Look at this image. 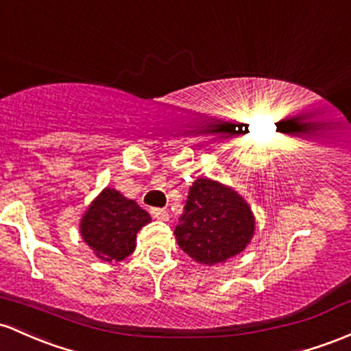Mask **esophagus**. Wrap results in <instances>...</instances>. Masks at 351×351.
I'll return each mask as SVG.
<instances>
[{
    "label": "esophagus",
    "mask_w": 351,
    "mask_h": 351,
    "mask_svg": "<svg viewBox=\"0 0 351 351\" xmlns=\"http://www.w3.org/2000/svg\"><path fill=\"white\" fill-rule=\"evenodd\" d=\"M152 215H153V218L161 219V221H168V219H169L168 211L163 210V208H153Z\"/></svg>",
    "instance_id": "34e87169"
}]
</instances>
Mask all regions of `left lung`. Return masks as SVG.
Returning a JSON list of instances; mask_svg holds the SVG:
<instances>
[{
    "instance_id": "left-lung-1",
    "label": "left lung",
    "mask_w": 351,
    "mask_h": 351,
    "mask_svg": "<svg viewBox=\"0 0 351 351\" xmlns=\"http://www.w3.org/2000/svg\"><path fill=\"white\" fill-rule=\"evenodd\" d=\"M256 221L246 199L228 184L196 178L175 228L180 248L205 267L226 263L255 234Z\"/></svg>"
}]
</instances>
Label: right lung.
<instances>
[{
	"label": "right lung",
	"mask_w": 351,
	"mask_h": 351,
	"mask_svg": "<svg viewBox=\"0 0 351 351\" xmlns=\"http://www.w3.org/2000/svg\"><path fill=\"white\" fill-rule=\"evenodd\" d=\"M152 217L134 199L103 188L80 219V234L103 261H123L136 248V234Z\"/></svg>",
	"instance_id": "add662e5"
}]
</instances>
